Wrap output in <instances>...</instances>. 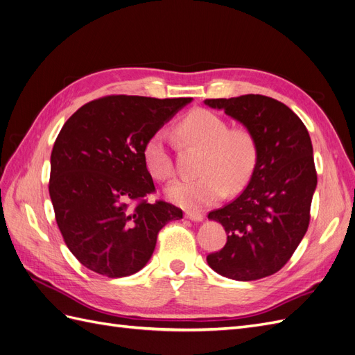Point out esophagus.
I'll list each match as a JSON object with an SVG mask.
<instances>
[{"instance_id": "1", "label": "esophagus", "mask_w": 355, "mask_h": 355, "mask_svg": "<svg viewBox=\"0 0 355 355\" xmlns=\"http://www.w3.org/2000/svg\"><path fill=\"white\" fill-rule=\"evenodd\" d=\"M185 218H187V219H189V220L200 222V220H202V219H204V214H202V213H200V211H192V210H189V211H187V213H185Z\"/></svg>"}]
</instances>
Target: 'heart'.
Masks as SVG:
<instances>
[{"mask_svg": "<svg viewBox=\"0 0 355 355\" xmlns=\"http://www.w3.org/2000/svg\"><path fill=\"white\" fill-rule=\"evenodd\" d=\"M176 132L182 142L202 149L197 179L178 180L166 194L170 201L188 209L211 206L227 192L237 194L249 184L257 164V142L244 125L228 121L209 110L196 108L180 118ZM145 166L154 179L166 182L175 176V163L163 130L144 145Z\"/></svg>", "mask_w": 355, "mask_h": 355, "instance_id": "obj_1", "label": "heart"}]
</instances>
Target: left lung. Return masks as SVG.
Here are the masks:
<instances>
[{
    "label": "left lung",
    "mask_w": 355,
    "mask_h": 355,
    "mask_svg": "<svg viewBox=\"0 0 355 355\" xmlns=\"http://www.w3.org/2000/svg\"><path fill=\"white\" fill-rule=\"evenodd\" d=\"M243 123L257 142V164L249 185L227 206L209 213L228 239L207 254L218 274L253 282L278 272L308 230L317 187L313 144L305 124L286 106L262 94L206 99Z\"/></svg>",
    "instance_id": "8db88e82"
}]
</instances>
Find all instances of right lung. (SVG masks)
<instances>
[{
    "label": "right lung",
    "instance_id": "add662e5",
    "mask_svg": "<svg viewBox=\"0 0 355 355\" xmlns=\"http://www.w3.org/2000/svg\"><path fill=\"white\" fill-rule=\"evenodd\" d=\"M189 102L112 94L83 105L63 124L49 192L63 241L90 271L120 278L142 270L159 230L184 216L173 204L148 201L155 187L144 145Z\"/></svg>",
    "mask_w": 355,
    "mask_h": 355
}]
</instances>
